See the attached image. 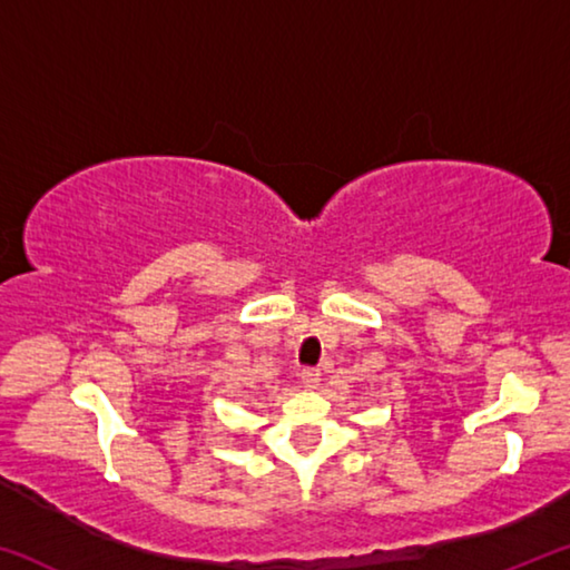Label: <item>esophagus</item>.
I'll return each instance as SVG.
<instances>
[{"instance_id": "1", "label": "esophagus", "mask_w": 570, "mask_h": 570, "mask_svg": "<svg viewBox=\"0 0 570 570\" xmlns=\"http://www.w3.org/2000/svg\"><path fill=\"white\" fill-rule=\"evenodd\" d=\"M298 377H302L306 387H316V384H320V380H322V372L316 370V366H304V370L298 372Z\"/></svg>"}]
</instances>
